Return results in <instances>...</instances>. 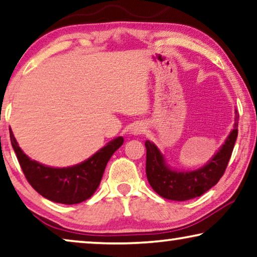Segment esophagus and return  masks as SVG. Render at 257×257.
Returning a JSON list of instances; mask_svg holds the SVG:
<instances>
[{"instance_id":"1","label":"esophagus","mask_w":257,"mask_h":257,"mask_svg":"<svg viewBox=\"0 0 257 257\" xmlns=\"http://www.w3.org/2000/svg\"><path fill=\"white\" fill-rule=\"evenodd\" d=\"M145 132V125L143 123H135L130 128V134L132 135H141Z\"/></svg>"}]
</instances>
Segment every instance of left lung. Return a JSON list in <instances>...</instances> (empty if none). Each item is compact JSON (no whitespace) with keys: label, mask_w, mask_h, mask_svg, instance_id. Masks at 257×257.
<instances>
[{"label":"left lung","mask_w":257,"mask_h":257,"mask_svg":"<svg viewBox=\"0 0 257 257\" xmlns=\"http://www.w3.org/2000/svg\"><path fill=\"white\" fill-rule=\"evenodd\" d=\"M239 114L235 110L234 128L229 133L211 159L194 171H177L167 165L165 157L156 144L145 142L147 148V178L157 194L172 201H187L201 196L219 181L231 158L238 137Z\"/></svg>","instance_id":"left-lung-1"}]
</instances>
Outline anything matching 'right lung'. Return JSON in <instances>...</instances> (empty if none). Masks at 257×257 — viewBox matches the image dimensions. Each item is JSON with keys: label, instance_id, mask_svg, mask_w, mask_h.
I'll list each match as a JSON object with an SVG mask.
<instances>
[{"label": "right lung", "instance_id": "obj_1", "mask_svg": "<svg viewBox=\"0 0 257 257\" xmlns=\"http://www.w3.org/2000/svg\"><path fill=\"white\" fill-rule=\"evenodd\" d=\"M10 141L23 173L33 189L47 200L61 204H77L90 198L100 185L110 157L123 144V137H116L80 164L60 168L31 159L19 148L13 132Z\"/></svg>", "mask_w": 257, "mask_h": 257}]
</instances>
